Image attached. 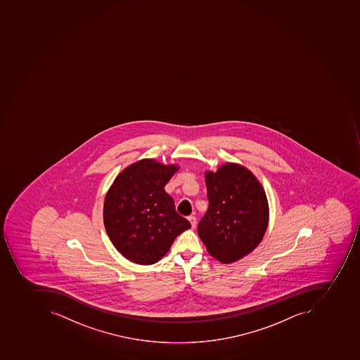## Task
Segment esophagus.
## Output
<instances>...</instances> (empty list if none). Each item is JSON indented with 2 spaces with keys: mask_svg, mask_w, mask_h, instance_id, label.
<instances>
[{
  "mask_svg": "<svg viewBox=\"0 0 360 360\" xmlns=\"http://www.w3.org/2000/svg\"><path fill=\"white\" fill-rule=\"evenodd\" d=\"M188 221L189 223H191V225H192V229H195V227H196L197 224L196 217H194V216H189Z\"/></svg>",
  "mask_w": 360,
  "mask_h": 360,
  "instance_id": "34e87169",
  "label": "esophagus"
}]
</instances>
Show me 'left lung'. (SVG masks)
<instances>
[{"instance_id": "left-lung-1", "label": "left lung", "mask_w": 360, "mask_h": 360, "mask_svg": "<svg viewBox=\"0 0 360 360\" xmlns=\"http://www.w3.org/2000/svg\"><path fill=\"white\" fill-rule=\"evenodd\" d=\"M208 210L197 231L219 262H236L262 242L268 225V202L259 181L247 168L227 163L206 173Z\"/></svg>"}]
</instances>
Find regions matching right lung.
<instances>
[{
  "label": "right lung",
  "instance_id": "1",
  "mask_svg": "<svg viewBox=\"0 0 360 360\" xmlns=\"http://www.w3.org/2000/svg\"><path fill=\"white\" fill-rule=\"evenodd\" d=\"M177 169L179 166L154 160H139L125 168L108 189L103 213L106 233L131 262L155 264L176 237L191 229L164 189Z\"/></svg>",
  "mask_w": 360,
  "mask_h": 360
}]
</instances>
